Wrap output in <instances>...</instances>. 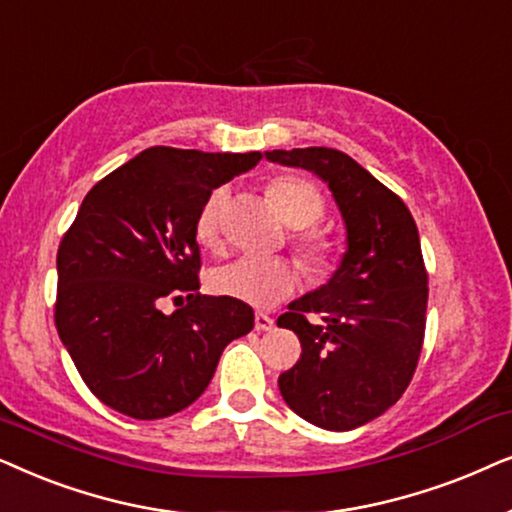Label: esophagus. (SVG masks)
Masks as SVG:
<instances>
[{
	"instance_id": "obj_1",
	"label": "esophagus",
	"mask_w": 512,
	"mask_h": 512,
	"mask_svg": "<svg viewBox=\"0 0 512 512\" xmlns=\"http://www.w3.org/2000/svg\"><path fill=\"white\" fill-rule=\"evenodd\" d=\"M274 318L269 316V313H262V311H257L255 313V330H260V332H269V330H274Z\"/></svg>"
}]
</instances>
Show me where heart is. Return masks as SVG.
<instances>
[{
    "mask_svg": "<svg viewBox=\"0 0 512 512\" xmlns=\"http://www.w3.org/2000/svg\"><path fill=\"white\" fill-rule=\"evenodd\" d=\"M269 199L290 227L299 229L295 245L311 274H325L335 262V245L313 227L325 213V199L313 182L297 175H281L267 187ZM227 210V192L217 189L203 201L196 215L194 236L203 248L217 250L222 245V222ZM297 285V269L285 260L238 257L210 274V290L215 295L238 299L250 306H274L292 295Z\"/></svg>",
    "mask_w": 512,
    "mask_h": 512,
    "instance_id": "1",
    "label": "heart"
}]
</instances>
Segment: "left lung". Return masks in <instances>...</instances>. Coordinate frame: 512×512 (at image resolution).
I'll list each match as a JSON object with an SVG mask.
<instances>
[{
	"label": "left lung",
	"mask_w": 512,
	"mask_h": 512,
	"mask_svg": "<svg viewBox=\"0 0 512 512\" xmlns=\"http://www.w3.org/2000/svg\"><path fill=\"white\" fill-rule=\"evenodd\" d=\"M267 159L318 175L346 227V252L330 281L278 318L302 342L278 388L309 424L351 431L398 403L417 370L428 302L417 224L398 194L339 149H274Z\"/></svg>",
	"instance_id": "left-lung-1"
}]
</instances>
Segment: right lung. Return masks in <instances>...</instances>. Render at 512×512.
Instances as JSON below:
<instances>
[{"label": "right lung", "instance_id": "right-lung-1", "mask_svg": "<svg viewBox=\"0 0 512 512\" xmlns=\"http://www.w3.org/2000/svg\"><path fill=\"white\" fill-rule=\"evenodd\" d=\"M260 159L149 147L86 194L58 248L56 327L100 403L133 419L185 410L224 346L252 330L248 304L199 292L194 222L213 189ZM182 294V310L160 311Z\"/></svg>", "mask_w": 512, "mask_h": 512}]
</instances>
